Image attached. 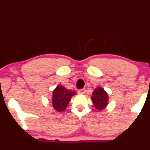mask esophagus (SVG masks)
Instances as JSON below:
<instances>
[{"label": "esophagus", "mask_w": 150, "mask_h": 150, "mask_svg": "<svg viewBox=\"0 0 150 150\" xmlns=\"http://www.w3.org/2000/svg\"><path fill=\"white\" fill-rule=\"evenodd\" d=\"M77 92H78L79 93H85V92H86V89H84V88H83V89H79L78 91H77Z\"/></svg>", "instance_id": "34e87169"}]
</instances>
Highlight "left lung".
<instances>
[{
	"instance_id": "left-lung-1",
	"label": "left lung",
	"mask_w": 150,
	"mask_h": 150,
	"mask_svg": "<svg viewBox=\"0 0 150 150\" xmlns=\"http://www.w3.org/2000/svg\"><path fill=\"white\" fill-rule=\"evenodd\" d=\"M91 100L97 110H103L108 104V94L103 88L97 87L92 93Z\"/></svg>"
}]
</instances>
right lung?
I'll return each instance as SVG.
<instances>
[{
  "label": "right lung",
  "instance_id": "obj_1",
  "mask_svg": "<svg viewBox=\"0 0 150 150\" xmlns=\"http://www.w3.org/2000/svg\"><path fill=\"white\" fill-rule=\"evenodd\" d=\"M76 94L75 91H71L59 85L53 91L52 102L53 107L57 112H62L66 109L72 96Z\"/></svg>",
  "mask_w": 150,
  "mask_h": 150
}]
</instances>
